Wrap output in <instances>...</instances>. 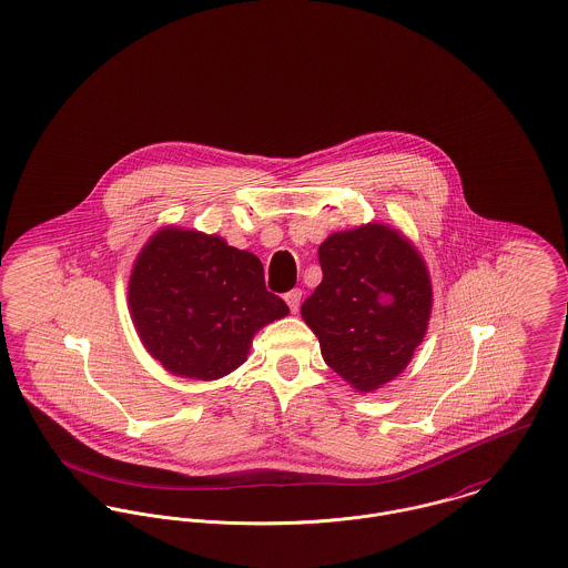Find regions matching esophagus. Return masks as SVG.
I'll use <instances>...</instances> for the list:
<instances>
[{
    "label": "esophagus",
    "mask_w": 568,
    "mask_h": 568,
    "mask_svg": "<svg viewBox=\"0 0 568 568\" xmlns=\"http://www.w3.org/2000/svg\"><path fill=\"white\" fill-rule=\"evenodd\" d=\"M301 301H303V292L301 290H292L285 294V303L292 308V313H298L301 308Z\"/></svg>",
    "instance_id": "1"
}]
</instances>
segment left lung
<instances>
[{"mask_svg":"<svg viewBox=\"0 0 568 568\" xmlns=\"http://www.w3.org/2000/svg\"><path fill=\"white\" fill-rule=\"evenodd\" d=\"M317 257L324 276L303 303V320L331 369L358 393L376 392L424 342L433 311L428 267L381 222L328 235Z\"/></svg>","mask_w":568,"mask_h":568,"instance_id":"8db88e82","label":"left lung"}]
</instances>
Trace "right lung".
Here are the masks:
<instances>
[{
	"label": "right lung",
	"mask_w": 568,
	"mask_h": 568,
	"mask_svg": "<svg viewBox=\"0 0 568 568\" xmlns=\"http://www.w3.org/2000/svg\"><path fill=\"white\" fill-rule=\"evenodd\" d=\"M128 294L144 348L171 374L196 381L237 369L253 335L290 313L265 290L260 257L176 226L158 231L140 251Z\"/></svg>",
	"instance_id": "add662e5"
}]
</instances>
